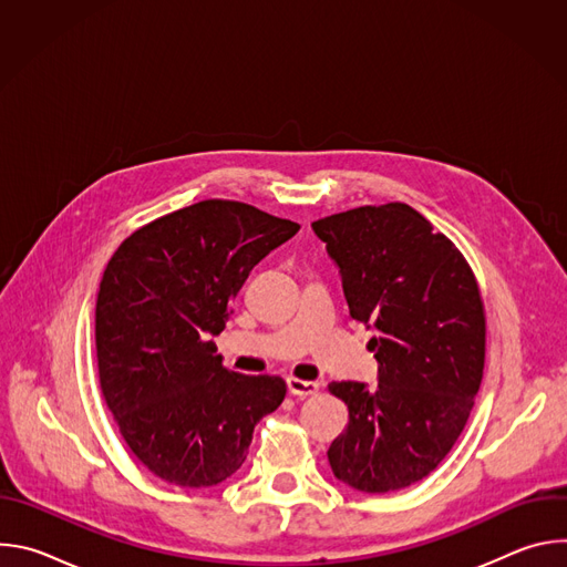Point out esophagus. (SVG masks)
<instances>
[{"label": "esophagus", "instance_id": "obj_1", "mask_svg": "<svg viewBox=\"0 0 567 567\" xmlns=\"http://www.w3.org/2000/svg\"><path fill=\"white\" fill-rule=\"evenodd\" d=\"M318 388H320V385H318L316 381H302V379H296V377H289V379H287V390H289V394H296V396L316 394Z\"/></svg>", "mask_w": 567, "mask_h": 567}]
</instances>
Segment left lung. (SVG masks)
I'll list each match as a JSON object with an SVG mask.
<instances>
[{
    "instance_id": "8db88e82",
    "label": "left lung",
    "mask_w": 567,
    "mask_h": 567,
    "mask_svg": "<svg viewBox=\"0 0 567 567\" xmlns=\"http://www.w3.org/2000/svg\"><path fill=\"white\" fill-rule=\"evenodd\" d=\"M341 269L350 316L377 337L379 385L332 381L350 422L332 442V473L365 494L426 477L462 435L482 383L487 316L453 241L401 202L311 224Z\"/></svg>"
}]
</instances>
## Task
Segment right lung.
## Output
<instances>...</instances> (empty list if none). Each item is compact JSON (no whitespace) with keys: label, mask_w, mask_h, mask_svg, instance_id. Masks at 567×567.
Returning <instances> with one entry per match:
<instances>
[{"label":"right lung","mask_w":567,"mask_h":567,"mask_svg":"<svg viewBox=\"0 0 567 567\" xmlns=\"http://www.w3.org/2000/svg\"><path fill=\"white\" fill-rule=\"evenodd\" d=\"M298 228L251 204L204 199L141 226L107 262L96 298L101 390L156 477L184 489L224 482L282 403L285 379L224 368L208 337L226 328L251 269Z\"/></svg>","instance_id":"obj_1"}]
</instances>
